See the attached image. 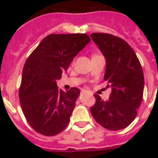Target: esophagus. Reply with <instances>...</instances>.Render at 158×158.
<instances>
[{
  "mask_svg": "<svg viewBox=\"0 0 158 158\" xmlns=\"http://www.w3.org/2000/svg\"><path fill=\"white\" fill-rule=\"evenodd\" d=\"M85 92H86L85 90H82V93H85Z\"/></svg>",
  "mask_w": 158,
  "mask_h": 158,
  "instance_id": "obj_1",
  "label": "esophagus"
}]
</instances>
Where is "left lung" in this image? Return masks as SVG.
<instances>
[{"label": "left lung", "mask_w": 158, "mask_h": 158, "mask_svg": "<svg viewBox=\"0 0 158 158\" xmlns=\"http://www.w3.org/2000/svg\"><path fill=\"white\" fill-rule=\"evenodd\" d=\"M91 38L106 60L104 80L111 88L108 101L95 94L90 108L97 122L106 130H120L132 123L143 99L144 77L131 47L124 39L109 33H94Z\"/></svg>", "instance_id": "1"}]
</instances>
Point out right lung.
I'll return each instance as SVG.
<instances>
[{
    "mask_svg": "<svg viewBox=\"0 0 158 158\" xmlns=\"http://www.w3.org/2000/svg\"><path fill=\"white\" fill-rule=\"evenodd\" d=\"M90 40L85 33H52L26 60L19 102L28 124L41 135H56L68 125L80 90L71 88L64 92L58 89L56 80Z\"/></svg>",
    "mask_w": 158,
    "mask_h": 158,
    "instance_id": "1",
    "label": "right lung"
}]
</instances>
